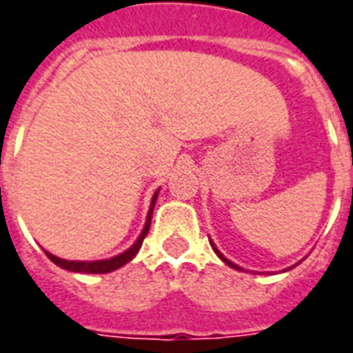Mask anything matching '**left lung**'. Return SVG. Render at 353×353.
<instances>
[{"label": "left lung", "mask_w": 353, "mask_h": 353, "mask_svg": "<svg viewBox=\"0 0 353 353\" xmlns=\"http://www.w3.org/2000/svg\"><path fill=\"white\" fill-rule=\"evenodd\" d=\"M212 248H214V250H216V254H218L219 258H221V260H223V262L228 263V265H231V268H235V270H241V268H239V265H235V263H233V262H229L228 258H223V256H221V254H219V252H218V248H216V246L212 245Z\"/></svg>", "instance_id": "obj_1"}]
</instances>
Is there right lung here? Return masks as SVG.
<instances>
[{"mask_svg":"<svg viewBox=\"0 0 353 353\" xmlns=\"http://www.w3.org/2000/svg\"><path fill=\"white\" fill-rule=\"evenodd\" d=\"M157 196L159 193L152 196V204H151V210H149V218H147V223H145V229H143V233L137 239V243H135L130 250H125L124 254H120V256H114V258H110V260H101V262H68V260H61V258H57L53 254H48V258L53 263H57L59 268H65L68 271H78V273H108V271H114L118 268H122L124 263H128L132 258H134L135 254L139 252V248L143 245V239L147 236L149 233V228H151V218H152V208H154V202H157Z\"/></svg>","mask_w":353,"mask_h":353,"instance_id":"right-lung-1","label":"right lung"}]
</instances>
